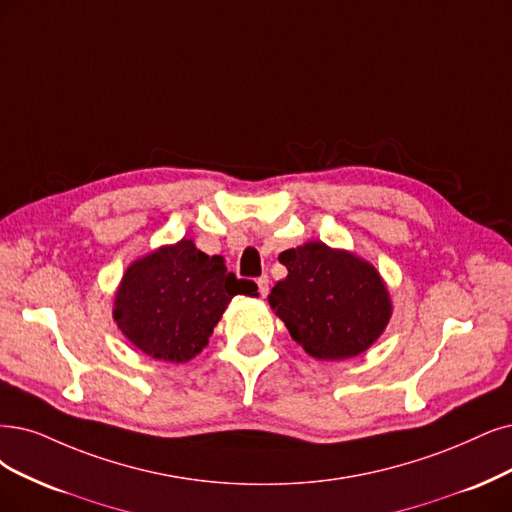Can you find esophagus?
<instances>
[{
  "instance_id": "obj_1",
  "label": "esophagus",
  "mask_w": 512,
  "mask_h": 512,
  "mask_svg": "<svg viewBox=\"0 0 512 512\" xmlns=\"http://www.w3.org/2000/svg\"><path fill=\"white\" fill-rule=\"evenodd\" d=\"M257 287H259V295L266 297L268 291H270V278H268V276L257 278Z\"/></svg>"
}]
</instances>
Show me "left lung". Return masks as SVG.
<instances>
[{"mask_svg":"<svg viewBox=\"0 0 512 512\" xmlns=\"http://www.w3.org/2000/svg\"><path fill=\"white\" fill-rule=\"evenodd\" d=\"M278 259L289 274L276 282L268 301L310 356L344 361L363 354L384 333L392 301L369 261L318 240Z\"/></svg>","mask_w":512,"mask_h":512,"instance_id":"obj_1","label":"left lung"}]
</instances>
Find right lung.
<instances>
[{"mask_svg":"<svg viewBox=\"0 0 512 512\" xmlns=\"http://www.w3.org/2000/svg\"><path fill=\"white\" fill-rule=\"evenodd\" d=\"M234 295L255 297L257 285L227 272L221 255L208 257L183 238L130 263L113 301V320L147 356L187 363L208 344Z\"/></svg>","mask_w":512,"mask_h":512,"instance_id":"add662e5","label":"right lung"}]
</instances>
